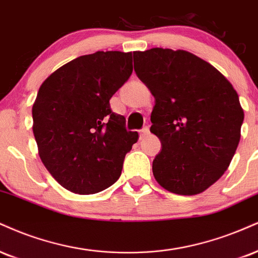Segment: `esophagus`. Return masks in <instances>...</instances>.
<instances>
[{
	"label": "esophagus",
	"instance_id": "obj_1",
	"mask_svg": "<svg viewBox=\"0 0 258 258\" xmlns=\"http://www.w3.org/2000/svg\"><path fill=\"white\" fill-rule=\"evenodd\" d=\"M148 135H149V127H144V128L139 131V138H141V139L145 138Z\"/></svg>",
	"mask_w": 258,
	"mask_h": 258
}]
</instances>
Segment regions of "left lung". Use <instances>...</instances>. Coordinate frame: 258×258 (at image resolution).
Returning <instances> with one entry per match:
<instances>
[{
  "mask_svg": "<svg viewBox=\"0 0 258 258\" xmlns=\"http://www.w3.org/2000/svg\"><path fill=\"white\" fill-rule=\"evenodd\" d=\"M136 74L155 97L150 132L162 150L153 161L164 190L192 196L221 178L244 120L237 91L209 62L186 50L133 51Z\"/></svg>",
  "mask_w": 258,
  "mask_h": 258,
  "instance_id": "left-lung-1",
  "label": "left lung"
}]
</instances>
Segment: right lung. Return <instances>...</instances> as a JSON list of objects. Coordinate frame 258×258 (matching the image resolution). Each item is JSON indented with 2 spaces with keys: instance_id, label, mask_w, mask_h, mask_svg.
<instances>
[{
  "instance_id": "add662e5",
  "label": "right lung",
  "mask_w": 258,
  "mask_h": 258,
  "mask_svg": "<svg viewBox=\"0 0 258 258\" xmlns=\"http://www.w3.org/2000/svg\"><path fill=\"white\" fill-rule=\"evenodd\" d=\"M132 52L83 55L51 73L32 107L33 135L40 160L66 190L97 194L120 178L138 133L109 99L132 74Z\"/></svg>"
}]
</instances>
